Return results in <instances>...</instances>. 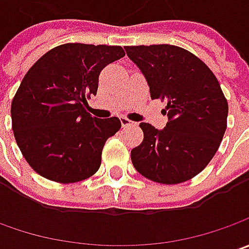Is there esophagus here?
Masks as SVG:
<instances>
[{"instance_id":"esophagus-1","label":"esophagus","mask_w":249,"mask_h":249,"mask_svg":"<svg viewBox=\"0 0 249 249\" xmlns=\"http://www.w3.org/2000/svg\"><path fill=\"white\" fill-rule=\"evenodd\" d=\"M120 123H122L123 127H129V126H133V124H134V122H131V120L127 119V118H124V116L120 118Z\"/></svg>"}]
</instances>
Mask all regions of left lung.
Returning a JSON list of instances; mask_svg holds the SVG:
<instances>
[{"label":"left lung","instance_id":"8db88e82","mask_svg":"<svg viewBox=\"0 0 249 249\" xmlns=\"http://www.w3.org/2000/svg\"><path fill=\"white\" fill-rule=\"evenodd\" d=\"M151 98L167 100L163 130L141 123L144 140L131 149L140 175L160 184H178L201 173L213 158L227 127L229 105L213 72L181 47L127 45Z\"/></svg>","mask_w":249,"mask_h":249}]
</instances>
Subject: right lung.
<instances>
[{
	"label": "right lung",
	"mask_w": 249,
	"mask_h": 249,
	"mask_svg": "<svg viewBox=\"0 0 249 249\" xmlns=\"http://www.w3.org/2000/svg\"><path fill=\"white\" fill-rule=\"evenodd\" d=\"M124 56L119 45H58L24 74L11 105L22 155L40 176L69 184L91 177L105 141L119 131L118 118L97 119L86 109L101 71Z\"/></svg>",
	"instance_id": "right-lung-1"
}]
</instances>
